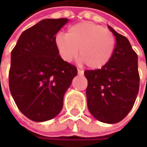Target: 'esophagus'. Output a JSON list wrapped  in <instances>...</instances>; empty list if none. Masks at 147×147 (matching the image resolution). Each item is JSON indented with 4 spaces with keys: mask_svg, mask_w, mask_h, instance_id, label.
<instances>
[{
    "mask_svg": "<svg viewBox=\"0 0 147 147\" xmlns=\"http://www.w3.org/2000/svg\"><path fill=\"white\" fill-rule=\"evenodd\" d=\"M78 75H83V71L78 69Z\"/></svg>",
    "mask_w": 147,
    "mask_h": 147,
    "instance_id": "1",
    "label": "esophagus"
}]
</instances>
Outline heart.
<instances>
[{
  "instance_id": "heart-1",
  "label": "heart",
  "mask_w": 147,
  "mask_h": 147,
  "mask_svg": "<svg viewBox=\"0 0 147 147\" xmlns=\"http://www.w3.org/2000/svg\"><path fill=\"white\" fill-rule=\"evenodd\" d=\"M54 43L60 58L66 62L79 59L89 69H100L108 64L115 47L113 33L91 22H81L70 26L66 34L59 33Z\"/></svg>"
}]
</instances>
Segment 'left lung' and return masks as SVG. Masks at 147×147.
<instances>
[{
    "label": "left lung",
    "instance_id": "obj_1",
    "mask_svg": "<svg viewBox=\"0 0 147 147\" xmlns=\"http://www.w3.org/2000/svg\"><path fill=\"white\" fill-rule=\"evenodd\" d=\"M116 40L115 51L108 64L101 69L86 70L88 108L99 121L116 123L123 119L138 94L140 77L138 55L127 37L110 26Z\"/></svg>",
    "mask_w": 147,
    "mask_h": 147
}]
</instances>
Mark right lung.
Returning <instances> with one entry per match:
<instances>
[{"mask_svg":"<svg viewBox=\"0 0 147 147\" xmlns=\"http://www.w3.org/2000/svg\"><path fill=\"white\" fill-rule=\"evenodd\" d=\"M68 19H46L20 35L11 51L9 87L14 102L35 122L55 118L62 110L64 95L78 74L60 58L54 39Z\"/></svg>","mask_w":147,"mask_h":147,"instance_id":"add662e5","label":"right lung"}]
</instances>
